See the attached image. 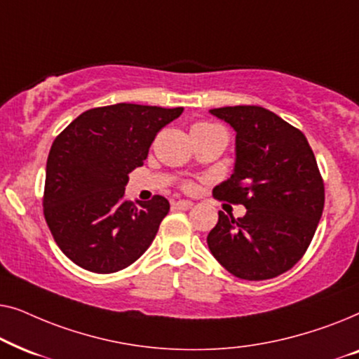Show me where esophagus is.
<instances>
[{
    "instance_id": "obj_1",
    "label": "esophagus",
    "mask_w": 359,
    "mask_h": 359,
    "mask_svg": "<svg viewBox=\"0 0 359 359\" xmlns=\"http://www.w3.org/2000/svg\"><path fill=\"white\" fill-rule=\"evenodd\" d=\"M193 208V203L191 201H184V199H180L173 203V209H178V210H188Z\"/></svg>"
}]
</instances>
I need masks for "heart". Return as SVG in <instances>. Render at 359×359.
<instances>
[{
	"instance_id": "1",
	"label": "heart",
	"mask_w": 359,
	"mask_h": 359,
	"mask_svg": "<svg viewBox=\"0 0 359 359\" xmlns=\"http://www.w3.org/2000/svg\"><path fill=\"white\" fill-rule=\"evenodd\" d=\"M196 126H212V124H208V122H199V124ZM186 189H191V184H186Z\"/></svg>"
}]
</instances>
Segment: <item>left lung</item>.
Instances as JSON below:
<instances>
[{"label":"left lung","instance_id":"obj_1","mask_svg":"<svg viewBox=\"0 0 359 359\" xmlns=\"http://www.w3.org/2000/svg\"><path fill=\"white\" fill-rule=\"evenodd\" d=\"M233 127L235 168L214 198L243 204L235 219L219 212L208 235L214 258L248 281L276 278L304 257L322 217L325 189L301 130L259 106L210 109Z\"/></svg>","mask_w":359,"mask_h":359}]
</instances>
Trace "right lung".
<instances>
[{
    "label": "right lung",
    "instance_id": "add662e5",
    "mask_svg": "<svg viewBox=\"0 0 359 359\" xmlns=\"http://www.w3.org/2000/svg\"><path fill=\"white\" fill-rule=\"evenodd\" d=\"M183 107H95L57 135L48 151L43 215L58 247L88 271L109 274L139 259L170 210L163 196L127 201L129 173Z\"/></svg>",
    "mask_w": 359,
    "mask_h": 359
}]
</instances>
